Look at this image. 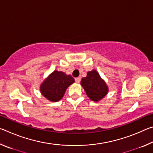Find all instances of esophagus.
<instances>
[{
  "mask_svg": "<svg viewBox=\"0 0 153 153\" xmlns=\"http://www.w3.org/2000/svg\"><path fill=\"white\" fill-rule=\"evenodd\" d=\"M80 79H81V78H80L79 77H76V78H75V80H76V82L77 83V84H79V83L80 82Z\"/></svg>",
  "mask_w": 153,
  "mask_h": 153,
  "instance_id": "1",
  "label": "esophagus"
}]
</instances>
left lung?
<instances>
[{
    "instance_id": "8db88e82",
    "label": "left lung",
    "mask_w": 153,
    "mask_h": 153,
    "mask_svg": "<svg viewBox=\"0 0 153 153\" xmlns=\"http://www.w3.org/2000/svg\"><path fill=\"white\" fill-rule=\"evenodd\" d=\"M81 85L92 101H100L108 94L107 84L95 69L87 72L86 77L82 78Z\"/></svg>"
}]
</instances>
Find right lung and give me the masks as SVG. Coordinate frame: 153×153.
<instances>
[{
	"mask_svg": "<svg viewBox=\"0 0 153 153\" xmlns=\"http://www.w3.org/2000/svg\"><path fill=\"white\" fill-rule=\"evenodd\" d=\"M75 80L70 75L55 70L45 79L40 84L42 95L51 102H57L63 97L66 90Z\"/></svg>",
	"mask_w": 153,
	"mask_h": 153,
	"instance_id": "1",
	"label": "right lung"
}]
</instances>
